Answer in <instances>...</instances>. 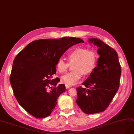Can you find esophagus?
<instances>
[{
  "instance_id": "34e87169",
  "label": "esophagus",
  "mask_w": 134,
  "mask_h": 134,
  "mask_svg": "<svg viewBox=\"0 0 134 134\" xmlns=\"http://www.w3.org/2000/svg\"><path fill=\"white\" fill-rule=\"evenodd\" d=\"M72 86H70V85H66V89H68L69 88H70V87H71Z\"/></svg>"
}]
</instances>
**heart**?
<instances>
[{
    "label": "heart",
    "mask_w": 134,
    "mask_h": 134,
    "mask_svg": "<svg viewBox=\"0 0 134 134\" xmlns=\"http://www.w3.org/2000/svg\"><path fill=\"white\" fill-rule=\"evenodd\" d=\"M68 58L71 63L75 62V71L62 76L61 81L67 85L72 86L80 80L83 74L89 75L94 71L97 64L98 55L94 51L77 47L69 52ZM68 67L69 63L62 58L59 59L56 64L57 70L61 73L66 72Z\"/></svg>",
    "instance_id": "obj_1"
}]
</instances>
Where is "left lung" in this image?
Returning a JSON list of instances; mask_svg holds the SVG:
<instances>
[{
    "mask_svg": "<svg viewBox=\"0 0 134 134\" xmlns=\"http://www.w3.org/2000/svg\"><path fill=\"white\" fill-rule=\"evenodd\" d=\"M90 43L99 48L97 66L82 85L86 88H77L76 100L86 114L104 111L114 97L119 87L121 67L115 49L99 38L88 39Z\"/></svg>",
    "mask_w": 134,
    "mask_h": 134,
    "instance_id": "8db88e82",
    "label": "left lung"
}]
</instances>
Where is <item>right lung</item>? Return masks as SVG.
I'll use <instances>...</instances> for the list:
<instances>
[{"instance_id":"add662e5","label":"right lung","mask_w":134,"mask_h":134,"mask_svg":"<svg viewBox=\"0 0 134 134\" xmlns=\"http://www.w3.org/2000/svg\"><path fill=\"white\" fill-rule=\"evenodd\" d=\"M83 42L73 37L38 40L17 54L10 81L19 104L31 115L44 118L51 114L58 97L66 91L65 85L57 86L58 78L52 80L57 62L69 48Z\"/></svg>"}]
</instances>
